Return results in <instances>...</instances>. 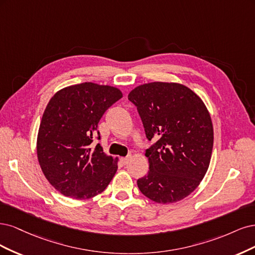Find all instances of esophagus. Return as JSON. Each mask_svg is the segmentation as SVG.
<instances>
[{"label":"esophagus","mask_w":255,"mask_h":255,"mask_svg":"<svg viewBox=\"0 0 255 255\" xmlns=\"http://www.w3.org/2000/svg\"><path fill=\"white\" fill-rule=\"evenodd\" d=\"M130 158H131L130 155H128V157H125V158H121V162H122L123 165H126V164H128Z\"/></svg>","instance_id":"esophagus-1"}]
</instances>
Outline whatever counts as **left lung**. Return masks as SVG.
<instances>
[{
    "instance_id": "left-lung-1",
    "label": "left lung",
    "mask_w": 255,
    "mask_h": 255,
    "mask_svg": "<svg viewBox=\"0 0 255 255\" xmlns=\"http://www.w3.org/2000/svg\"><path fill=\"white\" fill-rule=\"evenodd\" d=\"M128 100L137 109L146 137L148 174L137 180L139 191L158 203H174L196 190L212 157L214 132L201 98L175 83L136 87Z\"/></svg>"
}]
</instances>
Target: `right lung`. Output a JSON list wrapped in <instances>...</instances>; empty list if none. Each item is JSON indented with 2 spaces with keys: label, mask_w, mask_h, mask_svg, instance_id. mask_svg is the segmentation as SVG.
I'll return each instance as SVG.
<instances>
[{
  "label": "right lung",
  "mask_w": 255,
  "mask_h": 255,
  "mask_svg": "<svg viewBox=\"0 0 255 255\" xmlns=\"http://www.w3.org/2000/svg\"><path fill=\"white\" fill-rule=\"evenodd\" d=\"M123 97L118 88L84 83L57 92L48 102L37 138L38 161L57 191L89 199L106 190L118 170V158L106 155L98 122Z\"/></svg>",
  "instance_id": "obj_1"
}]
</instances>
